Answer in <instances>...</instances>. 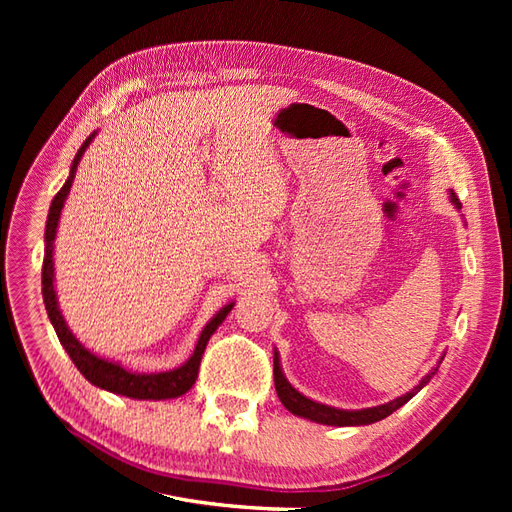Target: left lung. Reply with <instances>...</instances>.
<instances>
[{"mask_svg":"<svg viewBox=\"0 0 512 512\" xmlns=\"http://www.w3.org/2000/svg\"><path fill=\"white\" fill-rule=\"evenodd\" d=\"M451 203L461 209V203L459 198L455 196V192H451ZM444 359V356H442ZM440 359V363H442ZM438 367H433L429 374L418 382L414 389L406 395H401L393 401H389V404H382V406H374V408H363V410H339V408H331V406H324V404H318V401L309 399L305 395H301L294 386L286 380L284 371H282V365H280V354H273V378H275V391H277V397H280V401L284 404V408L292 414L297 416H303V418H309V421L314 423H320V425H335V427H356V425H371L376 421H382V418H386L389 414H393L397 408H401L404 404H408V401L423 389V386L436 376Z\"/></svg>","mask_w":512,"mask_h":512,"instance_id":"8db88e82","label":"left lung"}]
</instances>
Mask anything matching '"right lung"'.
Here are the masks:
<instances>
[{
  "mask_svg": "<svg viewBox=\"0 0 512 512\" xmlns=\"http://www.w3.org/2000/svg\"><path fill=\"white\" fill-rule=\"evenodd\" d=\"M94 134H89L87 141L81 145V149L76 151V156L72 160L70 166V177L64 183V188H61L49 209V220H46V230H44V262H42V297H44V307H46V314L51 318L53 329L59 337L61 346L66 348V352L70 354L72 363L76 365V369L81 371V374L94 384L100 386L104 391H111L117 395H126L132 399H175L183 393H188L192 389V384L198 378V367H200V359H203L205 348L209 337L215 333V329L220 327L224 322V318L228 316V312L232 309L235 303H228L224 305L218 314H215L209 322L207 327L200 333L194 354L190 356L188 361H185L181 367L177 369H170V371H160V374H134V371L121 367L119 363H113L108 359H102V356L94 354L91 350H87L79 339L72 335V331L68 329V324L59 312V305H57V294L53 288L55 282V269H53V243H55V235H57V224H59V215L61 209H64L66 198L70 194L72 188V181L76 175V166H79L81 158L85 149L89 147V143L94 141Z\"/></svg>",
  "mask_w": 512,
  "mask_h": 512,
  "instance_id": "right-lung-1",
  "label": "right lung"
}]
</instances>
